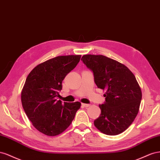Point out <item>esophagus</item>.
<instances>
[{"instance_id":"obj_1","label":"esophagus","mask_w":160,"mask_h":160,"mask_svg":"<svg viewBox=\"0 0 160 160\" xmlns=\"http://www.w3.org/2000/svg\"><path fill=\"white\" fill-rule=\"evenodd\" d=\"M82 105L84 107H88L90 106V104H85V103H82Z\"/></svg>"}]
</instances>
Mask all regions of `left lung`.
Listing matches in <instances>:
<instances>
[{
	"instance_id": "8db88e82",
	"label": "left lung",
	"mask_w": 160,
	"mask_h": 160,
	"mask_svg": "<svg viewBox=\"0 0 160 160\" xmlns=\"http://www.w3.org/2000/svg\"><path fill=\"white\" fill-rule=\"evenodd\" d=\"M81 60L93 72L97 87L106 91L94 126L108 135L122 133L138 115L142 98L135 76L124 64L102 55H84Z\"/></svg>"
}]
</instances>
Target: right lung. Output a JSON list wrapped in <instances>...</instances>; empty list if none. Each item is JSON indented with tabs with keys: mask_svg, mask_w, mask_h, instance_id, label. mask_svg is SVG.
<instances>
[{
	"mask_svg": "<svg viewBox=\"0 0 160 160\" xmlns=\"http://www.w3.org/2000/svg\"><path fill=\"white\" fill-rule=\"evenodd\" d=\"M81 55L58 56L35 67L21 92L22 108L32 125L48 136L62 133L70 125L80 102L62 103L57 100L62 81L77 66Z\"/></svg>",
	"mask_w": 160,
	"mask_h": 160,
	"instance_id": "right-lung-1",
	"label": "right lung"
}]
</instances>
